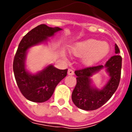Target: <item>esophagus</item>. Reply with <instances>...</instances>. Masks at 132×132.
Segmentation results:
<instances>
[{"label": "esophagus", "mask_w": 132, "mask_h": 132, "mask_svg": "<svg viewBox=\"0 0 132 132\" xmlns=\"http://www.w3.org/2000/svg\"><path fill=\"white\" fill-rule=\"evenodd\" d=\"M67 73H68L69 75H74V71H73V69H69L68 70V72H67Z\"/></svg>", "instance_id": "34e87169"}]
</instances>
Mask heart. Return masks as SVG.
Listing matches in <instances>:
<instances>
[{"mask_svg": "<svg viewBox=\"0 0 132 132\" xmlns=\"http://www.w3.org/2000/svg\"><path fill=\"white\" fill-rule=\"evenodd\" d=\"M109 45L104 42L88 39L77 42L72 46L71 52L74 55L82 57L84 65L87 66L96 64L108 54Z\"/></svg>", "mask_w": 132, "mask_h": 132, "instance_id": "1", "label": "heart"}]
</instances>
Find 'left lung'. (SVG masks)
<instances>
[{"label":"left lung","mask_w":132,"mask_h":132,"mask_svg":"<svg viewBox=\"0 0 132 132\" xmlns=\"http://www.w3.org/2000/svg\"><path fill=\"white\" fill-rule=\"evenodd\" d=\"M120 50L115 44V54L106 63L105 65H98L77 70V85L72 93V101L75 105L85 110H94L104 105L112 97L118 87L122 69V57ZM105 68L109 75L107 84L101 89L92 84L90 78L93 74Z\"/></svg>","instance_id":"obj_1"}]
</instances>
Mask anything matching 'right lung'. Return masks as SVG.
<instances>
[{"label":"right lung","instance_id":"1","mask_svg":"<svg viewBox=\"0 0 132 132\" xmlns=\"http://www.w3.org/2000/svg\"><path fill=\"white\" fill-rule=\"evenodd\" d=\"M62 29L41 24L27 34L21 40L13 62L15 79L23 96L31 102H44L52 96L55 88L66 77L67 69L61 70L49 65L40 71L32 74L26 68L28 50L34 45L47 42L49 38Z\"/></svg>","mask_w":132,"mask_h":132}]
</instances>
